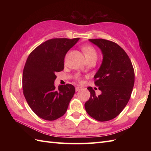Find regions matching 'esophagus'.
<instances>
[{
  "mask_svg": "<svg viewBox=\"0 0 151 151\" xmlns=\"http://www.w3.org/2000/svg\"><path fill=\"white\" fill-rule=\"evenodd\" d=\"M82 89V88L81 87H79V86H78V87H76V91H80L81 90V89Z\"/></svg>",
  "mask_w": 151,
  "mask_h": 151,
  "instance_id": "esophagus-1",
  "label": "esophagus"
}]
</instances>
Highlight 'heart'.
Segmentation results:
<instances>
[{"instance_id": "b5f03b06", "label": "heart", "mask_w": 151, "mask_h": 151, "mask_svg": "<svg viewBox=\"0 0 151 151\" xmlns=\"http://www.w3.org/2000/svg\"><path fill=\"white\" fill-rule=\"evenodd\" d=\"M82 50L84 51V53L86 56L87 60L91 59H96L97 58V52L96 51L95 48L91 45H85L82 47ZM77 79L80 80V78L77 76Z\"/></svg>"}]
</instances>
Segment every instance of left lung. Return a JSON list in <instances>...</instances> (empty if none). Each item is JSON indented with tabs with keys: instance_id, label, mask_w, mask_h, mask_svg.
Listing matches in <instances>:
<instances>
[{
	"instance_id": "8db88e82",
	"label": "left lung",
	"mask_w": 151,
	"mask_h": 151,
	"mask_svg": "<svg viewBox=\"0 0 151 151\" xmlns=\"http://www.w3.org/2000/svg\"><path fill=\"white\" fill-rule=\"evenodd\" d=\"M89 41L101 50L103 60L94 76L101 94L96 95L88 87L90 97L85 109L97 121H110L123 111L129 101L134 84V68L129 56L117 43L104 39Z\"/></svg>"
}]
</instances>
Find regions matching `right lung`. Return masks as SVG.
<instances>
[{"label":"right lung","mask_w":151,"mask_h":151,"mask_svg":"<svg viewBox=\"0 0 151 151\" xmlns=\"http://www.w3.org/2000/svg\"><path fill=\"white\" fill-rule=\"evenodd\" d=\"M79 38L45 41L28 56L22 73L23 94L38 117L54 121L65 114L75 92L71 84L54 86L56 73L63 70L64 58Z\"/></svg>","instance_id":"1"}]
</instances>
